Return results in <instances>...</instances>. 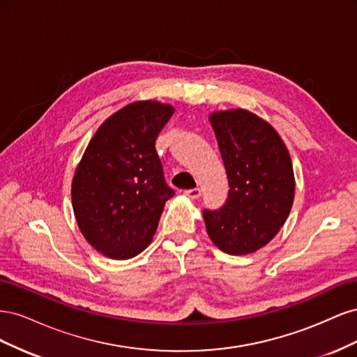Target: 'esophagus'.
<instances>
[{"label": "esophagus", "mask_w": 357, "mask_h": 357, "mask_svg": "<svg viewBox=\"0 0 357 357\" xmlns=\"http://www.w3.org/2000/svg\"><path fill=\"white\" fill-rule=\"evenodd\" d=\"M185 195H186L188 198H190V199H198V198L201 197V189H198V188L189 189V190L185 192Z\"/></svg>", "instance_id": "obj_1"}]
</instances>
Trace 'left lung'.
<instances>
[{
	"label": "left lung",
	"mask_w": 357,
	"mask_h": 357,
	"mask_svg": "<svg viewBox=\"0 0 357 357\" xmlns=\"http://www.w3.org/2000/svg\"><path fill=\"white\" fill-rule=\"evenodd\" d=\"M229 183L219 210H204L210 240L228 255H248L266 245L287 220L295 198V176L284 142L262 117L232 109L213 112Z\"/></svg>",
	"instance_id": "obj_1"
}]
</instances>
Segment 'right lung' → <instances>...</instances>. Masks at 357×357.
Instances as JSON below:
<instances>
[{
    "mask_svg": "<svg viewBox=\"0 0 357 357\" xmlns=\"http://www.w3.org/2000/svg\"><path fill=\"white\" fill-rule=\"evenodd\" d=\"M174 114L159 101H135L113 113L86 147L71 183L79 229L95 250L125 261L152 243L167 186L155 142Z\"/></svg>",
    "mask_w": 357,
    "mask_h": 357,
    "instance_id": "right-lung-1",
    "label": "right lung"
}]
</instances>
